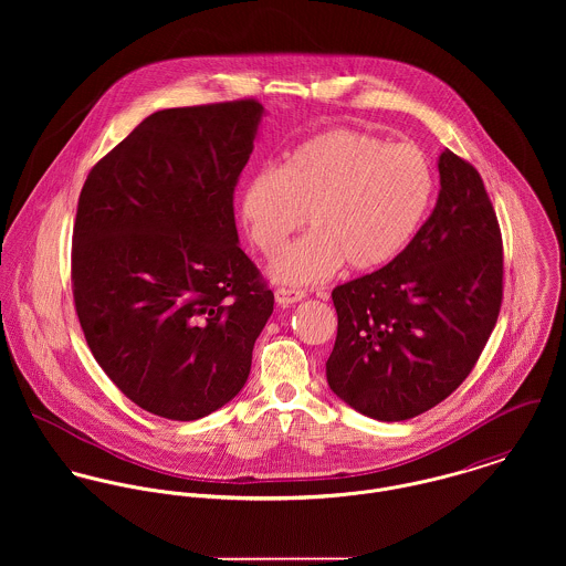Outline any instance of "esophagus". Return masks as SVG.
<instances>
[{"label":"esophagus","mask_w":566,"mask_h":566,"mask_svg":"<svg viewBox=\"0 0 566 566\" xmlns=\"http://www.w3.org/2000/svg\"><path fill=\"white\" fill-rule=\"evenodd\" d=\"M274 298L279 305H294L298 301L305 298V292L303 290H290V287H279L274 292Z\"/></svg>","instance_id":"1"}]
</instances>
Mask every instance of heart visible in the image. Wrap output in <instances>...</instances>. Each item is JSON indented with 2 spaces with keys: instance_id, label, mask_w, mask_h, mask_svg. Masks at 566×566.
<instances>
[{
  "instance_id": "b5f03b06",
  "label": "heart",
  "mask_w": 566,
  "mask_h": 566,
  "mask_svg": "<svg viewBox=\"0 0 566 566\" xmlns=\"http://www.w3.org/2000/svg\"><path fill=\"white\" fill-rule=\"evenodd\" d=\"M433 185L416 146L333 128L301 144L281 169L265 167L245 182L242 220L259 252L274 259L310 214L315 233L270 272L285 285H316L342 263L373 272L399 259L427 216Z\"/></svg>"
}]
</instances>
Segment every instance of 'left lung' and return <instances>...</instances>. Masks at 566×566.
Instances as JSON below:
<instances>
[{"label": "left lung", "instance_id": "8db88e82", "mask_svg": "<svg viewBox=\"0 0 566 566\" xmlns=\"http://www.w3.org/2000/svg\"><path fill=\"white\" fill-rule=\"evenodd\" d=\"M431 216L390 265L333 290L331 390L364 416L413 418L475 368L503 301V242L480 171L444 150Z\"/></svg>", "mask_w": 566, "mask_h": 566}]
</instances>
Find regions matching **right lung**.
Masks as SVG:
<instances>
[{
	"instance_id": "obj_1",
	"label": "right lung",
	"mask_w": 566,
	"mask_h": 566,
	"mask_svg": "<svg viewBox=\"0 0 566 566\" xmlns=\"http://www.w3.org/2000/svg\"><path fill=\"white\" fill-rule=\"evenodd\" d=\"M261 113L254 97L157 111L82 185V333L108 379L155 416L198 420L229 403L274 310L233 207Z\"/></svg>"
}]
</instances>
